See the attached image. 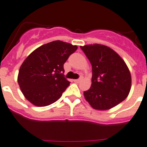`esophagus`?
<instances>
[{
	"instance_id": "obj_1",
	"label": "esophagus",
	"mask_w": 147,
	"mask_h": 147,
	"mask_svg": "<svg viewBox=\"0 0 147 147\" xmlns=\"http://www.w3.org/2000/svg\"><path fill=\"white\" fill-rule=\"evenodd\" d=\"M81 80H82L81 79H78V80H74V82H76V83H78V82H80Z\"/></svg>"
}]
</instances>
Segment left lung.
I'll return each instance as SVG.
<instances>
[{
	"label": "left lung",
	"mask_w": 147,
	"mask_h": 147,
	"mask_svg": "<svg viewBox=\"0 0 147 147\" xmlns=\"http://www.w3.org/2000/svg\"><path fill=\"white\" fill-rule=\"evenodd\" d=\"M80 48L92 66L91 86L83 93L86 101L93 109L101 111L123 101L131 85V74L124 60L103 45H88Z\"/></svg>",
	"instance_id": "left-lung-1"
}]
</instances>
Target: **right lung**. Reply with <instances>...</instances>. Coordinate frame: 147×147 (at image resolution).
<instances>
[{"label": "right lung", "mask_w": 147, "mask_h": 147, "mask_svg": "<svg viewBox=\"0 0 147 147\" xmlns=\"http://www.w3.org/2000/svg\"><path fill=\"white\" fill-rule=\"evenodd\" d=\"M76 49V45L58 40L31 53L20 67L18 76L25 98L38 107L58 100L70 85L64 77V64Z\"/></svg>", "instance_id": "right-lung-1"}]
</instances>
